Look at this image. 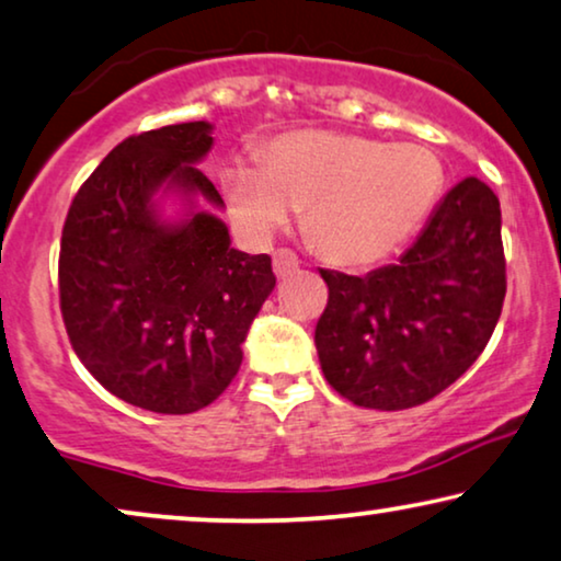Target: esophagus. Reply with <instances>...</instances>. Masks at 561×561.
I'll return each instance as SVG.
<instances>
[{
	"mask_svg": "<svg viewBox=\"0 0 561 561\" xmlns=\"http://www.w3.org/2000/svg\"><path fill=\"white\" fill-rule=\"evenodd\" d=\"M297 270H299V259L295 251H289V249L274 251V274H277L279 279L289 277V274H295Z\"/></svg>",
	"mask_w": 561,
	"mask_h": 561,
	"instance_id": "34e87169",
	"label": "esophagus"
}]
</instances>
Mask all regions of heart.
<instances>
[{
	"instance_id": "heart-1",
	"label": "heart",
	"mask_w": 561,
	"mask_h": 561,
	"mask_svg": "<svg viewBox=\"0 0 561 561\" xmlns=\"http://www.w3.org/2000/svg\"><path fill=\"white\" fill-rule=\"evenodd\" d=\"M220 187L251 239H266L295 208L322 256L360 266L381 262L416 231L439 195L442 168L416 145L305 129L266 141L259 168L228 164Z\"/></svg>"
}]
</instances>
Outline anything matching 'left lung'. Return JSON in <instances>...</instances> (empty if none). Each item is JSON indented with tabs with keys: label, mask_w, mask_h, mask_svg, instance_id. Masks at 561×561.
<instances>
[{
	"label": "left lung",
	"mask_w": 561,
	"mask_h": 561,
	"mask_svg": "<svg viewBox=\"0 0 561 561\" xmlns=\"http://www.w3.org/2000/svg\"><path fill=\"white\" fill-rule=\"evenodd\" d=\"M320 274L328 305L314 345L328 383L356 407H420L476 363L501 318V203L483 180L465 178L399 264L366 277Z\"/></svg>",
	"instance_id": "1"
}]
</instances>
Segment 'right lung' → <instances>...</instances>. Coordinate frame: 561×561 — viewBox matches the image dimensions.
<instances>
[{
    "instance_id": "right-lung-1",
    "label": "right lung",
    "mask_w": 561,
    "mask_h": 561,
    "mask_svg": "<svg viewBox=\"0 0 561 561\" xmlns=\"http://www.w3.org/2000/svg\"><path fill=\"white\" fill-rule=\"evenodd\" d=\"M208 122L170 124L126 137L70 203L58 284L66 333L91 376L131 407L191 414L228 389L251 320L277 277L266 254L231 247L224 205L198 170L210 152ZM192 203L183 225L153 210L157 190Z\"/></svg>"
}]
</instances>
